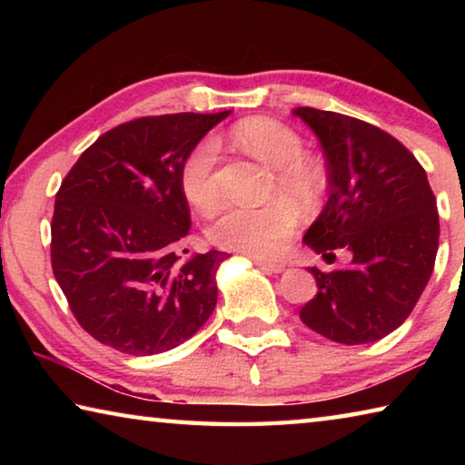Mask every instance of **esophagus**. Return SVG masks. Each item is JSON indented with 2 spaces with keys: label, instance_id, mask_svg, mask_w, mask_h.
<instances>
[{
  "label": "esophagus",
  "instance_id": "obj_1",
  "mask_svg": "<svg viewBox=\"0 0 465 465\" xmlns=\"http://www.w3.org/2000/svg\"><path fill=\"white\" fill-rule=\"evenodd\" d=\"M258 269H262L266 272H282L285 271V264L282 262H272V261H254Z\"/></svg>",
  "mask_w": 465,
  "mask_h": 465
}]
</instances>
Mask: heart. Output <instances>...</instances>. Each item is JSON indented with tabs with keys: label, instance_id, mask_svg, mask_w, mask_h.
I'll return each instance as SVG.
<instances>
[{
	"label": "heart",
	"instance_id": "b5f03b06",
	"mask_svg": "<svg viewBox=\"0 0 465 465\" xmlns=\"http://www.w3.org/2000/svg\"><path fill=\"white\" fill-rule=\"evenodd\" d=\"M232 141L242 152L258 157L272 168L269 201L262 207H233L209 225L207 235L215 246L254 258L279 254L295 230L297 215L291 207L313 211L328 193V172L320 157L303 152L299 133L271 116H250L232 129ZM219 143L204 137L180 163V191L201 213H211L222 201L215 168Z\"/></svg>",
	"mask_w": 465,
	"mask_h": 465
}]
</instances>
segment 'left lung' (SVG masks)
<instances>
[{
  "label": "left lung",
  "mask_w": 465,
  "mask_h": 465,
  "mask_svg": "<svg viewBox=\"0 0 465 465\" xmlns=\"http://www.w3.org/2000/svg\"><path fill=\"white\" fill-rule=\"evenodd\" d=\"M326 155L328 201L303 235L326 262L312 266L318 293L299 312L313 332L341 344L388 336L411 316L432 274L439 248L437 201L419 160L390 133L352 116L295 108Z\"/></svg>",
  "instance_id": "obj_1"
}]
</instances>
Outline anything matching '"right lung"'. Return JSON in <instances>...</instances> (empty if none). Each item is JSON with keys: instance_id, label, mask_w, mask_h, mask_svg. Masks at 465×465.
Wrapping results in <instances>:
<instances>
[{"instance_id": "1", "label": "right lung", "mask_w": 465, "mask_h": 465, "mask_svg": "<svg viewBox=\"0 0 465 465\" xmlns=\"http://www.w3.org/2000/svg\"><path fill=\"white\" fill-rule=\"evenodd\" d=\"M230 113L123 123L94 141L61 183L53 274L98 342L157 355L188 341L213 313L215 274L227 254L209 250L178 264L191 232L178 176L184 155Z\"/></svg>"}]
</instances>
